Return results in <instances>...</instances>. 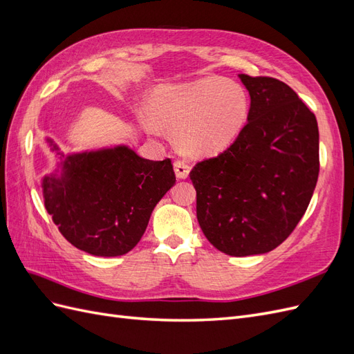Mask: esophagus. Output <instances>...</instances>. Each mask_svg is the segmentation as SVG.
I'll list each match as a JSON object with an SVG mask.
<instances>
[{
  "label": "esophagus",
  "mask_w": 354,
  "mask_h": 354,
  "mask_svg": "<svg viewBox=\"0 0 354 354\" xmlns=\"http://www.w3.org/2000/svg\"><path fill=\"white\" fill-rule=\"evenodd\" d=\"M174 171H176V176L181 180H185L189 177L190 173V165L186 162L183 159H177L174 162Z\"/></svg>",
  "instance_id": "1"
}]
</instances>
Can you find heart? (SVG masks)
<instances>
[{
	"label": "heart",
	"mask_w": 354,
	"mask_h": 354,
	"mask_svg": "<svg viewBox=\"0 0 354 354\" xmlns=\"http://www.w3.org/2000/svg\"><path fill=\"white\" fill-rule=\"evenodd\" d=\"M146 109L152 124L176 134L185 153L209 156L236 140L248 118L250 97L238 82L203 78L159 85Z\"/></svg>",
	"instance_id": "1"
}]
</instances>
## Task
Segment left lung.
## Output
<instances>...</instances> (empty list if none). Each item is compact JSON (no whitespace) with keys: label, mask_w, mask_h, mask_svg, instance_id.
Returning a JSON list of instances; mask_svg holds the SVG:
<instances>
[{"label":"left lung","mask_w":354,"mask_h":354,"mask_svg":"<svg viewBox=\"0 0 354 354\" xmlns=\"http://www.w3.org/2000/svg\"><path fill=\"white\" fill-rule=\"evenodd\" d=\"M250 91L248 122L226 151L190 171L196 217L227 255L266 254L297 227L319 176L315 113L285 82L241 73Z\"/></svg>","instance_id":"left-lung-1"}]
</instances>
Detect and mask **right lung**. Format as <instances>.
Listing matches in <instances>:
<instances>
[{
  "label": "right lung",
  "instance_id": "1",
  "mask_svg": "<svg viewBox=\"0 0 354 354\" xmlns=\"http://www.w3.org/2000/svg\"><path fill=\"white\" fill-rule=\"evenodd\" d=\"M60 169L42 180L46 209L68 242L97 257L131 251L176 183L171 159H145L128 146L68 155Z\"/></svg>",
  "mask_w": 354,
  "mask_h": 354
}]
</instances>
